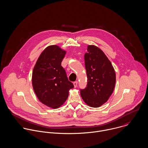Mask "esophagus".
I'll list each match as a JSON object with an SVG mask.
<instances>
[{
  "mask_svg": "<svg viewBox=\"0 0 148 148\" xmlns=\"http://www.w3.org/2000/svg\"><path fill=\"white\" fill-rule=\"evenodd\" d=\"M73 85H74V87L76 88V87L77 86V82H73Z\"/></svg>",
  "mask_w": 148,
  "mask_h": 148,
  "instance_id": "esophagus-1",
  "label": "esophagus"
}]
</instances>
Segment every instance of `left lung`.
<instances>
[{"instance_id":"left-lung-1","label":"left lung","mask_w":148,"mask_h":148,"mask_svg":"<svg viewBox=\"0 0 148 148\" xmlns=\"http://www.w3.org/2000/svg\"><path fill=\"white\" fill-rule=\"evenodd\" d=\"M84 55L88 78L87 86L81 90L85 103L99 108L108 100L116 84V73L111 62L104 52L97 46L88 45Z\"/></svg>"}]
</instances>
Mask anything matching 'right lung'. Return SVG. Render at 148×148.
Masks as SVG:
<instances>
[{"instance_id": "obj_1", "label": "right lung", "mask_w": 148, "mask_h": 148, "mask_svg": "<svg viewBox=\"0 0 148 148\" xmlns=\"http://www.w3.org/2000/svg\"><path fill=\"white\" fill-rule=\"evenodd\" d=\"M66 51L57 45L46 47L35 64L32 75L34 90L39 100L48 107L57 109L67 100L74 87L61 65Z\"/></svg>"}]
</instances>
